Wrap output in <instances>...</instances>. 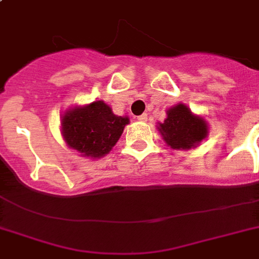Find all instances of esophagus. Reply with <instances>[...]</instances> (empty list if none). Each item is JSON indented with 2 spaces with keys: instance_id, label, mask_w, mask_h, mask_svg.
I'll return each mask as SVG.
<instances>
[{
  "instance_id": "esophagus-1",
  "label": "esophagus",
  "mask_w": 259,
  "mask_h": 259,
  "mask_svg": "<svg viewBox=\"0 0 259 259\" xmlns=\"http://www.w3.org/2000/svg\"><path fill=\"white\" fill-rule=\"evenodd\" d=\"M137 119L140 122H146L148 121V114H141L140 117H137Z\"/></svg>"
}]
</instances>
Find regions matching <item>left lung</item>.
<instances>
[{"mask_svg":"<svg viewBox=\"0 0 259 259\" xmlns=\"http://www.w3.org/2000/svg\"><path fill=\"white\" fill-rule=\"evenodd\" d=\"M166 115L168 118L160 123L158 130L172 149H191L207 136L205 121L193 115L183 103L168 110Z\"/></svg>","mask_w":259,"mask_h":259,"instance_id":"obj_1","label":"left lung"}]
</instances>
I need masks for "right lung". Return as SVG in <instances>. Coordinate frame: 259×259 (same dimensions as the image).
I'll use <instances>...</instances> for the list:
<instances>
[{"label":"right lung","mask_w":259,"mask_h":259,"mask_svg":"<svg viewBox=\"0 0 259 259\" xmlns=\"http://www.w3.org/2000/svg\"><path fill=\"white\" fill-rule=\"evenodd\" d=\"M127 117H118L102 101L75 107L63 115L64 140L83 156L99 158L111 150L121 137Z\"/></svg>","instance_id":"add662e5"}]
</instances>
